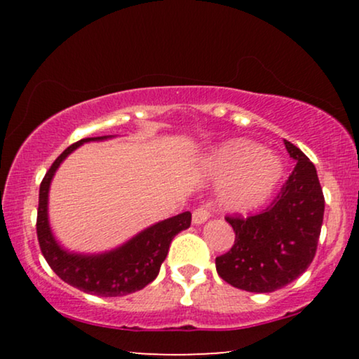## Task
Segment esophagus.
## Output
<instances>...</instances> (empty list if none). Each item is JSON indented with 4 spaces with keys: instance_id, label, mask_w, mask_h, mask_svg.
I'll list each match as a JSON object with an SVG mask.
<instances>
[{
    "instance_id": "1",
    "label": "esophagus",
    "mask_w": 359,
    "mask_h": 359,
    "mask_svg": "<svg viewBox=\"0 0 359 359\" xmlns=\"http://www.w3.org/2000/svg\"><path fill=\"white\" fill-rule=\"evenodd\" d=\"M209 217H210L209 210L204 209V208H199V209H196L194 212H193V224L194 225H201V224H204Z\"/></svg>"
}]
</instances>
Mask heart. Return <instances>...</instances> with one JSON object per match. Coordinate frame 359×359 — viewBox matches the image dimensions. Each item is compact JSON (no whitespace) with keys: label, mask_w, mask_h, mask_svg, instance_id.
Masks as SVG:
<instances>
[{"label":"heart","mask_w":359,"mask_h":359,"mask_svg":"<svg viewBox=\"0 0 359 359\" xmlns=\"http://www.w3.org/2000/svg\"><path fill=\"white\" fill-rule=\"evenodd\" d=\"M204 170L215 181H224L220 205L233 214L258 209L283 178V161L248 139H232L215 147L204 160Z\"/></svg>","instance_id":"obj_1"}]
</instances>
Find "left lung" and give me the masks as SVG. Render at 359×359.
I'll use <instances>...</instances> for the list:
<instances>
[{
  "label": "left lung",
  "mask_w": 359,
  "mask_h": 359,
  "mask_svg": "<svg viewBox=\"0 0 359 359\" xmlns=\"http://www.w3.org/2000/svg\"><path fill=\"white\" fill-rule=\"evenodd\" d=\"M296 161L273 204L248 219L227 217L233 247L215 258L219 276L248 292H273L311 266L320 237L325 199L311 160L284 140Z\"/></svg>",
  "instance_id": "8db88e82"
}]
</instances>
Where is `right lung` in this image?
I'll return each instance as SVG.
<instances>
[{"mask_svg": "<svg viewBox=\"0 0 359 359\" xmlns=\"http://www.w3.org/2000/svg\"><path fill=\"white\" fill-rule=\"evenodd\" d=\"M114 135L90 137L68 147L53 161L41 183L37 210V238L43 258L53 273L70 286L100 297H121L144 289L158 276L175 235L191 225V212H181L147 227L119 247L102 253H78L63 248L52 232L48 220V191L58 166L78 147L88 142H102Z\"/></svg>", "mask_w": 359, "mask_h": 359, "instance_id": "1", "label": "right lung"}]
</instances>
